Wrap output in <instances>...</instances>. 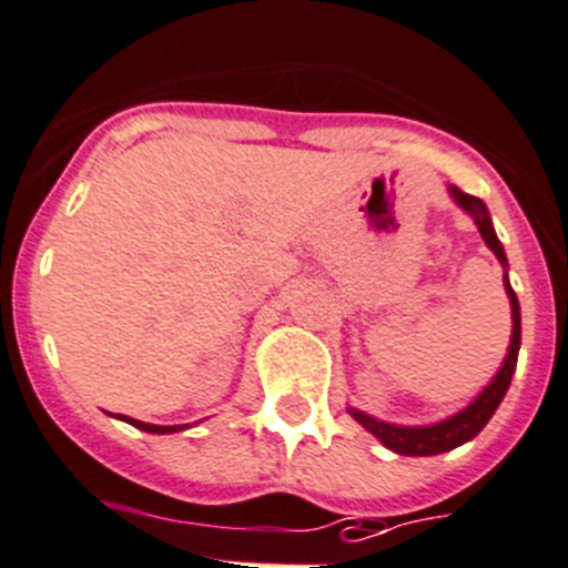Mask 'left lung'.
<instances>
[{"instance_id":"left-lung-1","label":"left lung","mask_w":568,"mask_h":568,"mask_svg":"<svg viewBox=\"0 0 568 568\" xmlns=\"http://www.w3.org/2000/svg\"><path fill=\"white\" fill-rule=\"evenodd\" d=\"M452 194H455L457 203H460V206L466 209L468 214H471L474 223H477V229H479V234H483V240L488 242L490 251L496 253V258H499L501 264H507L505 251H501L499 240H496L494 225H490L488 209H485L483 200L474 197V194H468V192H463V189H457V186H452ZM505 290H507V295H510V306H513L510 351H507L505 365H501V368H499L496 379L490 382V385L485 387V390L479 393V396L474 398V402L468 404V407L463 409V413L452 415V418L440 420V424H432V426H396V424H385V420L371 418V415L359 413V409H351V415H354V418L359 420V424L365 426V429H368L371 435L379 437V440L385 443L387 449L398 452V455H407V457L440 455V452L457 449L460 443H466V440H471V437H477L479 429H483V426L488 424L490 415H494L496 407H499V404H501V398H505L507 387H510L513 371H516V359H518V345H521V315H518V298H516V293H513L507 275H505Z\"/></svg>"}]
</instances>
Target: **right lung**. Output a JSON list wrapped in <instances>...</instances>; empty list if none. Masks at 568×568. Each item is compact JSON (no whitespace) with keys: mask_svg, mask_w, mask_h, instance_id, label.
Segmentation results:
<instances>
[{"mask_svg":"<svg viewBox=\"0 0 568 568\" xmlns=\"http://www.w3.org/2000/svg\"><path fill=\"white\" fill-rule=\"evenodd\" d=\"M128 424H133L136 426V429H142V432H155V435H166V432H178L181 429V426H155V424H142V420H136V418H125Z\"/></svg>","mask_w":568,"mask_h":568,"instance_id":"obj_1","label":"right lung"}]
</instances>
